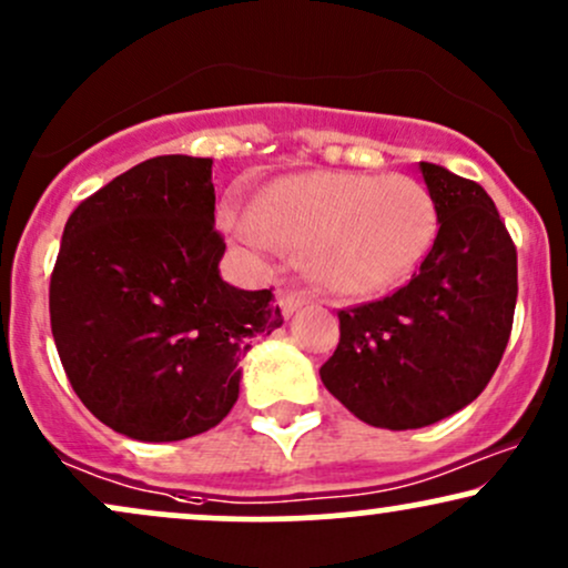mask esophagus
<instances>
[{
	"mask_svg": "<svg viewBox=\"0 0 568 568\" xmlns=\"http://www.w3.org/2000/svg\"><path fill=\"white\" fill-rule=\"evenodd\" d=\"M310 302V298L304 296V293H298V291H288V288H283L277 293V304H280V310H283V314L285 317H291L293 312H298L302 310V306Z\"/></svg>",
	"mask_w": 568,
	"mask_h": 568,
	"instance_id": "obj_1",
	"label": "esophagus"
}]
</instances>
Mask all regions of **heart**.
Instances as JSON below:
<instances>
[{
  "label": "heart",
  "instance_id": "1",
  "mask_svg": "<svg viewBox=\"0 0 568 568\" xmlns=\"http://www.w3.org/2000/svg\"><path fill=\"white\" fill-rule=\"evenodd\" d=\"M436 227L434 197L420 182L362 172L283 176L258 195L254 216L232 222L248 248L302 251L310 277L336 296L405 283L432 251Z\"/></svg>",
  "mask_w": 568,
  "mask_h": 568
}]
</instances>
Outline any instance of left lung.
<instances>
[{
    "label": "left lung",
    "mask_w": 568,
    "mask_h": 568,
    "mask_svg": "<svg viewBox=\"0 0 568 568\" xmlns=\"http://www.w3.org/2000/svg\"><path fill=\"white\" fill-rule=\"evenodd\" d=\"M439 232L407 285L341 310V341L320 367L327 392L375 428H423L484 392L508 346L516 245L481 184L420 161Z\"/></svg>",
    "instance_id": "8db88e82"
}]
</instances>
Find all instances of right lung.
<instances>
[{
  "label": "right lung",
  "mask_w": 568,
  "mask_h": 568,
  "mask_svg": "<svg viewBox=\"0 0 568 568\" xmlns=\"http://www.w3.org/2000/svg\"><path fill=\"white\" fill-rule=\"evenodd\" d=\"M211 159L136 163L68 216L50 280L54 346L94 418L180 442L227 418L237 362L283 325L272 291L224 283Z\"/></svg>",
  "instance_id": "1"
}]
</instances>
